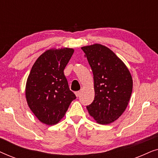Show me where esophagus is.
Returning a JSON list of instances; mask_svg holds the SVG:
<instances>
[{"mask_svg": "<svg viewBox=\"0 0 158 158\" xmlns=\"http://www.w3.org/2000/svg\"><path fill=\"white\" fill-rule=\"evenodd\" d=\"M75 94V96H76L77 97H78L80 96V91H76Z\"/></svg>", "mask_w": 158, "mask_h": 158, "instance_id": "1", "label": "esophagus"}]
</instances>
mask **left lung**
I'll return each mask as SVG.
<instances>
[{
    "mask_svg": "<svg viewBox=\"0 0 158 158\" xmlns=\"http://www.w3.org/2000/svg\"><path fill=\"white\" fill-rule=\"evenodd\" d=\"M94 74L95 98L86 106L101 124L116 121L125 111L132 92L133 81L124 62L108 47L99 44L83 47Z\"/></svg>",
    "mask_w": 158,
    "mask_h": 158,
    "instance_id": "left-lung-1",
    "label": "left lung"
}]
</instances>
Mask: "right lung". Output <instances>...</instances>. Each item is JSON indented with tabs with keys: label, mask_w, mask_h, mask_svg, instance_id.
<instances>
[{
	"label": "right lung",
	"mask_w": 158,
	"mask_h": 158,
	"mask_svg": "<svg viewBox=\"0 0 158 158\" xmlns=\"http://www.w3.org/2000/svg\"><path fill=\"white\" fill-rule=\"evenodd\" d=\"M73 52L71 48L49 49L36 60L30 71L26 85L27 103L45 124L59 122L76 98L64 74Z\"/></svg>",
	"instance_id": "right-lung-1"
}]
</instances>
